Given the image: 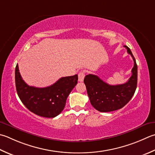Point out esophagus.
Here are the masks:
<instances>
[{"instance_id":"1","label":"esophagus","mask_w":155,"mask_h":155,"mask_svg":"<svg viewBox=\"0 0 155 155\" xmlns=\"http://www.w3.org/2000/svg\"><path fill=\"white\" fill-rule=\"evenodd\" d=\"M78 81L83 82L84 80V76H85V72H84V71H82L79 72V73L78 74Z\"/></svg>"}]
</instances>
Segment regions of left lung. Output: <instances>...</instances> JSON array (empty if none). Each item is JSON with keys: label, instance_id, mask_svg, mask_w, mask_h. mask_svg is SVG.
Instances as JSON below:
<instances>
[{"label": "left lung", "instance_id": "obj_1", "mask_svg": "<svg viewBox=\"0 0 155 155\" xmlns=\"http://www.w3.org/2000/svg\"><path fill=\"white\" fill-rule=\"evenodd\" d=\"M134 60L132 76L128 82L122 84L111 85L94 74H88L84 78L87 94L93 107L101 112L113 111L122 108L134 95L137 87L138 69L136 60L130 48L124 45Z\"/></svg>", "mask_w": 155, "mask_h": 155}]
</instances>
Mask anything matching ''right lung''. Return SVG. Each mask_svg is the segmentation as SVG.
<instances>
[{
  "label": "right lung",
  "instance_id": "add662e5",
  "mask_svg": "<svg viewBox=\"0 0 155 155\" xmlns=\"http://www.w3.org/2000/svg\"><path fill=\"white\" fill-rule=\"evenodd\" d=\"M77 81L78 75L75 74L60 78L49 87H34L29 86L23 80L18 64L15 68V85L18 96L30 111L41 117H54L61 113Z\"/></svg>",
  "mask_w": 155,
  "mask_h": 155
}]
</instances>
